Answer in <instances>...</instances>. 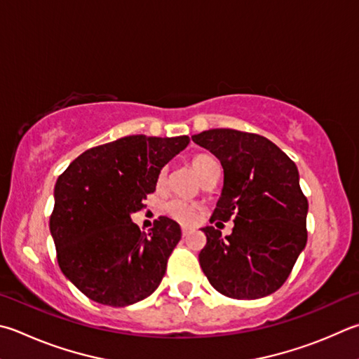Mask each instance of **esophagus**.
Segmentation results:
<instances>
[{
  "label": "esophagus",
  "instance_id": "esophagus-1",
  "mask_svg": "<svg viewBox=\"0 0 359 359\" xmlns=\"http://www.w3.org/2000/svg\"><path fill=\"white\" fill-rule=\"evenodd\" d=\"M190 232H191V227H187V226L182 227V236H184V237H187Z\"/></svg>",
  "mask_w": 359,
  "mask_h": 359
}]
</instances>
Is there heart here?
I'll use <instances>...</instances> for the list:
<instances>
[{"instance_id":"heart-1","label":"heart","mask_w":359,"mask_h":359,"mask_svg":"<svg viewBox=\"0 0 359 359\" xmlns=\"http://www.w3.org/2000/svg\"><path fill=\"white\" fill-rule=\"evenodd\" d=\"M191 168L201 179H204L208 172H212L213 169L218 168V163L212 157H208V155L201 154V155H194L191 158ZM166 177H168V169L163 168L158 172V179H157L158 185L165 184ZM165 212L175 221H179V223H191L194 219V215H196V204L184 199H172L166 202Z\"/></svg>"}]
</instances>
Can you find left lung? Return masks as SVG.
Segmentation results:
<instances>
[{
	"mask_svg": "<svg viewBox=\"0 0 359 359\" xmlns=\"http://www.w3.org/2000/svg\"><path fill=\"white\" fill-rule=\"evenodd\" d=\"M223 166V193L210 217L233 218L224 240L213 226L202 229L207 243L199 264L215 289L236 299H257L287 281L308 242V199L297 165L265 136L213 128L191 136Z\"/></svg>",
	"mask_w": 359,
	"mask_h": 359,
	"instance_id": "1",
	"label": "left lung"
}]
</instances>
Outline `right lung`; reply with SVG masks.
Masks as SVG:
<instances>
[{
    "instance_id": "right-lung-1",
    "label": "right lung",
    "mask_w": 359,
    "mask_h": 359,
    "mask_svg": "<svg viewBox=\"0 0 359 359\" xmlns=\"http://www.w3.org/2000/svg\"><path fill=\"white\" fill-rule=\"evenodd\" d=\"M188 142V136H126L88 149L57 177L50 217L57 264L93 302L123 308L160 285L180 226L160 217L146 233L130 215L144 207L161 168Z\"/></svg>"
}]
</instances>
